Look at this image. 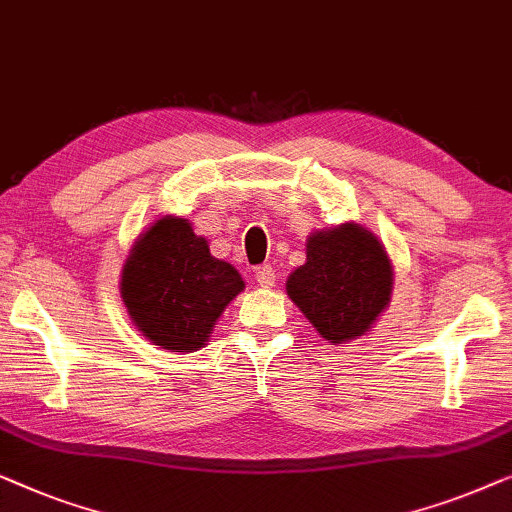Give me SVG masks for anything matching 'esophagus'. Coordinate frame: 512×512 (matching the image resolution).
<instances>
[{"label": "esophagus", "mask_w": 512, "mask_h": 512, "mask_svg": "<svg viewBox=\"0 0 512 512\" xmlns=\"http://www.w3.org/2000/svg\"><path fill=\"white\" fill-rule=\"evenodd\" d=\"M255 280L262 287H271L273 283H276V271L271 269V264L257 266V269H255Z\"/></svg>", "instance_id": "obj_1"}]
</instances>
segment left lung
<instances>
[{"instance_id": "left-lung-1", "label": "left lung", "mask_w": 512, "mask_h": 512, "mask_svg": "<svg viewBox=\"0 0 512 512\" xmlns=\"http://www.w3.org/2000/svg\"><path fill=\"white\" fill-rule=\"evenodd\" d=\"M392 264L383 243L359 225L315 232L306 264L287 278V294L329 343L362 336L387 306Z\"/></svg>"}]
</instances>
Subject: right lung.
<instances>
[{"mask_svg":"<svg viewBox=\"0 0 512 512\" xmlns=\"http://www.w3.org/2000/svg\"><path fill=\"white\" fill-rule=\"evenodd\" d=\"M243 287L239 271L215 259L190 222L167 215L136 241L120 292L143 336L171 352H192L204 348Z\"/></svg>","mask_w":512,"mask_h":512,"instance_id":"1","label":"right lung"}]
</instances>
